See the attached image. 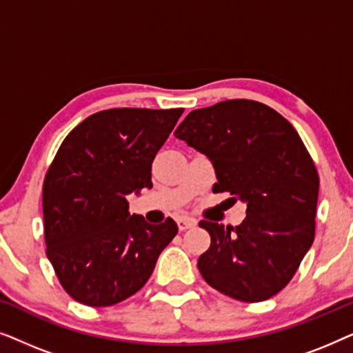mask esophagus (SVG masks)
Returning a JSON list of instances; mask_svg holds the SVG:
<instances>
[{"instance_id":"obj_1","label":"esophagus","mask_w":353,"mask_h":353,"mask_svg":"<svg viewBox=\"0 0 353 353\" xmlns=\"http://www.w3.org/2000/svg\"><path fill=\"white\" fill-rule=\"evenodd\" d=\"M176 225H178V230L180 231H186L192 228V226H196V220L192 219H178L176 220Z\"/></svg>"}]
</instances>
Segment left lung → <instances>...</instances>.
Returning a JSON list of instances; mask_svg holds the SVG:
<instances>
[{"mask_svg": "<svg viewBox=\"0 0 353 353\" xmlns=\"http://www.w3.org/2000/svg\"><path fill=\"white\" fill-rule=\"evenodd\" d=\"M175 137L210 159L212 191L248 205L236 228L199 221L212 239L197 260L202 278L241 302L273 297L315 238L320 178L296 128L262 103L228 99L192 110Z\"/></svg>", "mask_w": 353, "mask_h": 353, "instance_id": "8db88e82", "label": "left lung"}]
</instances>
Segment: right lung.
Instances as JSON below:
<instances>
[{
  "instance_id": "right-lung-1",
  "label": "right lung",
  "mask_w": 353,
  "mask_h": 353,
  "mask_svg": "<svg viewBox=\"0 0 353 353\" xmlns=\"http://www.w3.org/2000/svg\"><path fill=\"white\" fill-rule=\"evenodd\" d=\"M183 109L119 108L90 115L62 141L43 183L46 255L77 302L109 307L138 292L175 238L172 219L130 215L127 196L151 168Z\"/></svg>"
}]
</instances>
